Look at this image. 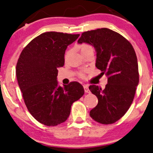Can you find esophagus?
Wrapping results in <instances>:
<instances>
[{
  "instance_id": "34e87169",
  "label": "esophagus",
  "mask_w": 153,
  "mask_h": 153,
  "mask_svg": "<svg viewBox=\"0 0 153 153\" xmlns=\"http://www.w3.org/2000/svg\"><path fill=\"white\" fill-rule=\"evenodd\" d=\"M84 91H85V93H90V90L88 89V85H84Z\"/></svg>"
}]
</instances>
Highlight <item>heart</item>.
Returning a JSON list of instances; mask_svg holds the SVG:
<instances>
[{
  "label": "heart",
  "mask_w": 153,
  "mask_h": 153,
  "mask_svg": "<svg viewBox=\"0 0 153 153\" xmlns=\"http://www.w3.org/2000/svg\"><path fill=\"white\" fill-rule=\"evenodd\" d=\"M80 49H81V52H83V51L88 50V49H93V48H92L91 45H89L88 44H82L80 46ZM80 76H84V74H80Z\"/></svg>",
  "instance_id": "b5f03b06"
}]
</instances>
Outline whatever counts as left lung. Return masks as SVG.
I'll return each mask as SVG.
<instances>
[{"label":"left lung","instance_id":"8db88e82","mask_svg":"<svg viewBox=\"0 0 153 153\" xmlns=\"http://www.w3.org/2000/svg\"><path fill=\"white\" fill-rule=\"evenodd\" d=\"M83 42L94 47L96 67L108 76L103 90L96 85L88 88L99 101L90 116L100 123H114L125 115L134 99L139 82L136 54L128 40L108 28L84 32L78 40Z\"/></svg>","mask_w":153,"mask_h":153}]
</instances>
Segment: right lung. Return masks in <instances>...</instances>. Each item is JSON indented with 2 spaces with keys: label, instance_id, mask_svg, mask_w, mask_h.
<instances>
[{
  "label": "right lung",
  "instance_id": "add662e5",
  "mask_svg": "<svg viewBox=\"0 0 153 153\" xmlns=\"http://www.w3.org/2000/svg\"><path fill=\"white\" fill-rule=\"evenodd\" d=\"M79 35L48 32L34 38L22 50L16 65V76L25 103L37 121L48 126L65 122L74 101L84 95L79 82L58 86V67L65 65L68 45Z\"/></svg>",
  "mask_w": 153,
  "mask_h": 153
}]
</instances>
